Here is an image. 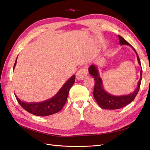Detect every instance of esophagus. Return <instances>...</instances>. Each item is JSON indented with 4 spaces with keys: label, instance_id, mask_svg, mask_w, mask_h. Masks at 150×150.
Returning a JSON list of instances; mask_svg holds the SVG:
<instances>
[{
    "label": "esophagus",
    "instance_id": "esophagus-1",
    "mask_svg": "<svg viewBox=\"0 0 150 150\" xmlns=\"http://www.w3.org/2000/svg\"><path fill=\"white\" fill-rule=\"evenodd\" d=\"M87 74L88 73H87V69H86V68L82 67L76 72V78L78 81L82 80V79H84L87 76Z\"/></svg>",
    "mask_w": 150,
    "mask_h": 150
}]
</instances>
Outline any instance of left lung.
<instances>
[{
	"instance_id": "8db88e82",
	"label": "left lung",
	"mask_w": 150,
	"mask_h": 150,
	"mask_svg": "<svg viewBox=\"0 0 150 150\" xmlns=\"http://www.w3.org/2000/svg\"><path fill=\"white\" fill-rule=\"evenodd\" d=\"M118 38L120 40V44L121 46L126 45V46H131V48L133 49V51L137 54L138 64L141 66V62L136 50L125 39L122 38L121 36L118 35ZM88 71L89 74L93 77L95 81L94 89L93 91L94 98L95 100L97 101L99 106L103 109H105V110H117V109H120L128 105V104L134 100V98L139 91L141 81H142V69H141L140 79L138 81L137 88L131 93L128 94L120 95V96H116V95H112L108 93L104 89L103 80L101 78L100 74H99L98 66L94 64L91 65L89 67Z\"/></svg>"
}]
</instances>
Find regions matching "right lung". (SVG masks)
Returning a JSON list of instances; mask_svg holds the SVG:
<instances>
[{
  "label": "right lung",
  "instance_id": "add662e5",
  "mask_svg": "<svg viewBox=\"0 0 150 150\" xmlns=\"http://www.w3.org/2000/svg\"><path fill=\"white\" fill-rule=\"evenodd\" d=\"M17 63V59L13 66V70ZM75 82V76H72L63 84L55 96L46 101L38 103H28L21 101L15 94L18 103L27 111L34 115L39 116H47L59 112L65 104L69 91Z\"/></svg>",
  "mask_w": 150,
  "mask_h": 150
}]
</instances>
